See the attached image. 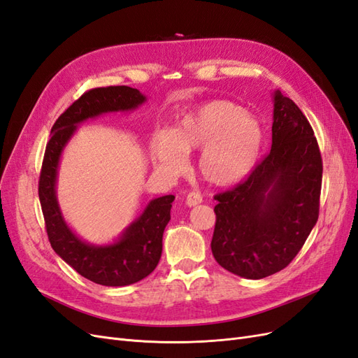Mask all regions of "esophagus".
<instances>
[{
  "mask_svg": "<svg viewBox=\"0 0 358 358\" xmlns=\"http://www.w3.org/2000/svg\"><path fill=\"white\" fill-rule=\"evenodd\" d=\"M203 201V197H201V194L200 192H197V191H191V192H188L187 194V200H185V203L189 206V208H192V206H197V204H200Z\"/></svg>",
  "mask_w": 358,
  "mask_h": 358,
  "instance_id": "esophagus-1",
  "label": "esophagus"
}]
</instances>
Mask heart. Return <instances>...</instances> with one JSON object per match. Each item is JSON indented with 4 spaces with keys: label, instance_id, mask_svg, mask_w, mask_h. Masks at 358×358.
I'll use <instances>...</instances> for the list:
<instances>
[{
    "label": "heart",
    "instance_id": "b5f03b06",
    "mask_svg": "<svg viewBox=\"0 0 358 358\" xmlns=\"http://www.w3.org/2000/svg\"><path fill=\"white\" fill-rule=\"evenodd\" d=\"M262 140L259 122L242 106L213 100L183 116L171 134H159L154 157L161 170L178 175L185 169V155L201 149L197 161L201 178L216 187H229L252 170Z\"/></svg>",
    "mask_w": 358,
    "mask_h": 358
}]
</instances>
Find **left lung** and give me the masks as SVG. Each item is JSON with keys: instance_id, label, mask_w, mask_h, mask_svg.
<instances>
[{"instance_id": "1", "label": "left lung", "mask_w": 358, "mask_h": 358, "mask_svg": "<svg viewBox=\"0 0 358 358\" xmlns=\"http://www.w3.org/2000/svg\"><path fill=\"white\" fill-rule=\"evenodd\" d=\"M272 149L243 182L215 196L212 254L246 279L285 268L318 221L322 159L297 104L276 91Z\"/></svg>"}]
</instances>
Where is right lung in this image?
<instances>
[{"label": "right lung", "mask_w": 358, "mask_h": 358, "mask_svg": "<svg viewBox=\"0 0 358 358\" xmlns=\"http://www.w3.org/2000/svg\"><path fill=\"white\" fill-rule=\"evenodd\" d=\"M145 101L146 96L129 86H107L85 92L53 124L41 164L38 197L53 251L79 275L106 287L134 284L154 272L161 258L162 233L170 221L175 196L150 201L117 242L106 246L90 245L80 241L62 218L55 191L58 164L78 124L103 113L133 110Z\"/></svg>", "instance_id": "add662e5"}]
</instances>
